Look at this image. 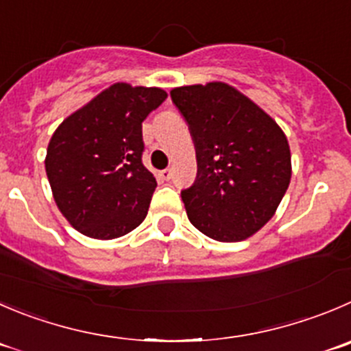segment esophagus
I'll return each mask as SVG.
<instances>
[{
    "label": "esophagus",
    "mask_w": 351,
    "mask_h": 351,
    "mask_svg": "<svg viewBox=\"0 0 351 351\" xmlns=\"http://www.w3.org/2000/svg\"><path fill=\"white\" fill-rule=\"evenodd\" d=\"M158 178L163 179V181H169L172 178V172H170V169H163L158 172Z\"/></svg>",
    "instance_id": "34e87169"
}]
</instances>
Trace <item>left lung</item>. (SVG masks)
<instances>
[{"mask_svg": "<svg viewBox=\"0 0 351 351\" xmlns=\"http://www.w3.org/2000/svg\"><path fill=\"white\" fill-rule=\"evenodd\" d=\"M188 122L198 173L181 193L188 219L222 243L250 238L274 217L291 181V152L278 122L226 82L170 91Z\"/></svg>", "mask_w": 351, "mask_h": 351, "instance_id": "left-lung-1", "label": "left lung"}]
</instances>
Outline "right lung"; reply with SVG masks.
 Segmentation results:
<instances>
[{
	"instance_id": "1",
	"label": "right lung",
	"mask_w": 351,
	"mask_h": 351,
	"mask_svg": "<svg viewBox=\"0 0 351 351\" xmlns=\"http://www.w3.org/2000/svg\"><path fill=\"white\" fill-rule=\"evenodd\" d=\"M167 98L160 88L117 82L60 123L46 152L56 206L81 234L115 239L145 220L156 188L143 165V120Z\"/></svg>"
}]
</instances>
